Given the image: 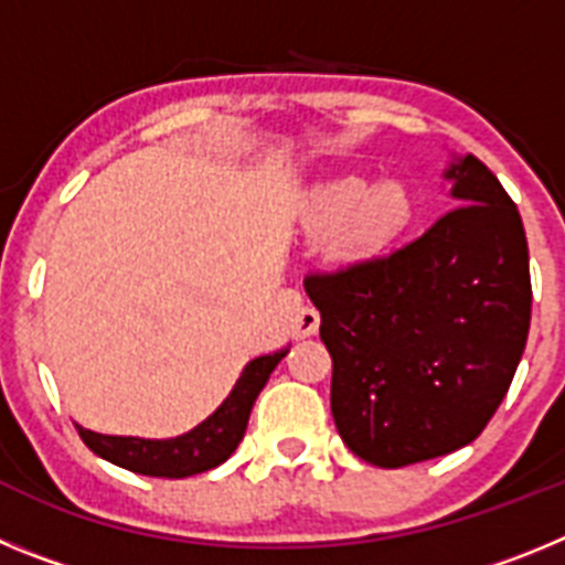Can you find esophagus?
Segmentation results:
<instances>
[{"instance_id":"34e87169","label":"esophagus","mask_w":565,"mask_h":565,"mask_svg":"<svg viewBox=\"0 0 565 565\" xmlns=\"http://www.w3.org/2000/svg\"><path fill=\"white\" fill-rule=\"evenodd\" d=\"M319 331V311L317 308L306 306L299 308L291 319V337L294 339H308Z\"/></svg>"}]
</instances>
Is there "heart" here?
Listing matches in <instances>:
<instances>
[{
  "mask_svg": "<svg viewBox=\"0 0 565 565\" xmlns=\"http://www.w3.org/2000/svg\"><path fill=\"white\" fill-rule=\"evenodd\" d=\"M413 198L402 181L384 178L367 183L362 178H333L319 183L306 203V223L313 232H337L348 254H371L391 246L411 226Z\"/></svg>",
  "mask_w": 565,
  "mask_h": 565,
  "instance_id": "1",
  "label": "heart"
}]
</instances>
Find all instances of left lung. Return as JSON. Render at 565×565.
Segmentation results:
<instances>
[{
	"label": "left lung",
	"instance_id": "obj_1",
	"mask_svg": "<svg viewBox=\"0 0 565 565\" xmlns=\"http://www.w3.org/2000/svg\"><path fill=\"white\" fill-rule=\"evenodd\" d=\"M456 209L387 254L306 277L353 456L396 469L476 441L507 396L532 317L521 214L476 154L444 169Z\"/></svg>",
	"mask_w": 565,
	"mask_h": 565
}]
</instances>
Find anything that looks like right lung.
Returning a JSON list of instances; mask_svg holds the SVG:
<instances>
[{"mask_svg":"<svg viewBox=\"0 0 565 565\" xmlns=\"http://www.w3.org/2000/svg\"><path fill=\"white\" fill-rule=\"evenodd\" d=\"M286 353L288 351H277L252 359L239 373L226 402L206 422L178 438L102 436V433L84 430V427H78V436L104 461L149 478H189L221 467L246 436L254 402Z\"/></svg>","mask_w":565,"mask_h":565,"instance_id":"obj_1","label":"right lung"}]
</instances>
